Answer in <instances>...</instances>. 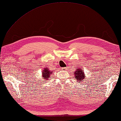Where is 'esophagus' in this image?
Returning <instances> with one entry per match:
<instances>
[{"mask_svg":"<svg viewBox=\"0 0 121 121\" xmlns=\"http://www.w3.org/2000/svg\"><path fill=\"white\" fill-rule=\"evenodd\" d=\"M66 69V67H65V68H62V70H65Z\"/></svg>","mask_w":121,"mask_h":121,"instance_id":"1","label":"esophagus"}]
</instances>
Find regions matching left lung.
Listing matches in <instances>:
<instances>
[{
    "mask_svg": "<svg viewBox=\"0 0 121 121\" xmlns=\"http://www.w3.org/2000/svg\"><path fill=\"white\" fill-rule=\"evenodd\" d=\"M76 70L74 72V75L75 76L74 78H76L75 79H76V81L79 82H81L82 81H83L84 79H85V75L84 74V72L83 69L82 68H76Z\"/></svg>",
    "mask_w": 121,
    "mask_h": 121,
    "instance_id": "8db88e82",
    "label": "left lung"
}]
</instances>
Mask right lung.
Returning a JSON list of instances; mask_svg holds the SVG:
<instances>
[{
  "mask_svg": "<svg viewBox=\"0 0 121 121\" xmlns=\"http://www.w3.org/2000/svg\"><path fill=\"white\" fill-rule=\"evenodd\" d=\"M52 73V71H50L48 68H46L43 70L42 71V78L46 80L45 81L48 80L49 78H50V76Z\"/></svg>",
  "mask_w": 121,
  "mask_h": 121,
  "instance_id": "right-lung-1",
  "label": "right lung"
}]
</instances>
